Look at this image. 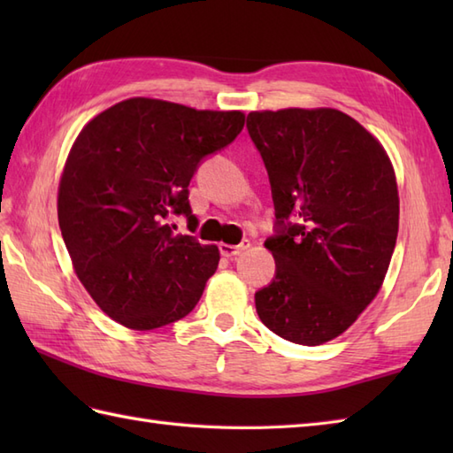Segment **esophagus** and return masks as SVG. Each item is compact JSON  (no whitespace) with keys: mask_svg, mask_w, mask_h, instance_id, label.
<instances>
[{"mask_svg":"<svg viewBox=\"0 0 453 453\" xmlns=\"http://www.w3.org/2000/svg\"><path fill=\"white\" fill-rule=\"evenodd\" d=\"M245 249H249V242L245 239V242H242L239 245H226V243H221L219 245V253L224 255V257H227V258H234V257H237L239 253H243Z\"/></svg>","mask_w":453,"mask_h":453,"instance_id":"34e87169","label":"esophagus"}]
</instances>
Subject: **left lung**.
Segmentation results:
<instances>
[{"mask_svg":"<svg viewBox=\"0 0 453 453\" xmlns=\"http://www.w3.org/2000/svg\"><path fill=\"white\" fill-rule=\"evenodd\" d=\"M271 180L276 273L255 294L261 321L317 346L344 333L380 292L399 232L391 161L372 134L334 109L249 112Z\"/></svg>","mask_w":453,"mask_h":453,"instance_id":"8db88e82","label":"left lung"}]
</instances>
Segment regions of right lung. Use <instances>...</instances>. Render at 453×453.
<instances>
[{
  "instance_id": "right-lung-1",
  "label": "right lung",
  "mask_w": 453,
  "mask_h": 453,
  "mask_svg": "<svg viewBox=\"0 0 453 453\" xmlns=\"http://www.w3.org/2000/svg\"><path fill=\"white\" fill-rule=\"evenodd\" d=\"M243 124L239 111L136 97L80 132L58 190V221L75 274L111 319L150 331L195 310L219 251L177 235L171 221L196 226L190 179Z\"/></svg>"
}]
</instances>
